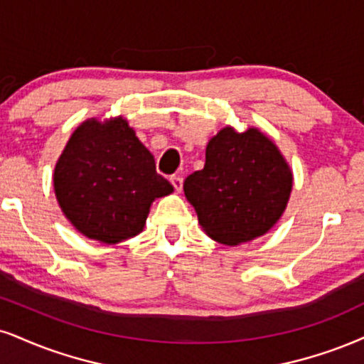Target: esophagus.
<instances>
[{"label":"esophagus","instance_id":"1","mask_svg":"<svg viewBox=\"0 0 364 364\" xmlns=\"http://www.w3.org/2000/svg\"><path fill=\"white\" fill-rule=\"evenodd\" d=\"M170 182H172L175 191H177V192L182 191V182L183 181H182L181 175H172V177H170Z\"/></svg>","mask_w":364,"mask_h":364}]
</instances>
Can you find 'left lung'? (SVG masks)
I'll use <instances>...</instances> for the list:
<instances>
[{
	"label": "left lung",
	"mask_w": 364,
	"mask_h": 364,
	"mask_svg": "<svg viewBox=\"0 0 364 364\" xmlns=\"http://www.w3.org/2000/svg\"><path fill=\"white\" fill-rule=\"evenodd\" d=\"M294 173L258 128L219 129L205 146L203 170L183 182L205 235L228 246L248 243L275 226L289 204Z\"/></svg>",
	"instance_id": "obj_1"
}]
</instances>
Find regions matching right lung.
Wrapping results in <instances>:
<instances>
[{
    "instance_id": "add662e5",
    "label": "right lung",
    "mask_w": 364,
    "mask_h": 364,
    "mask_svg": "<svg viewBox=\"0 0 364 364\" xmlns=\"http://www.w3.org/2000/svg\"><path fill=\"white\" fill-rule=\"evenodd\" d=\"M57 203L89 240L116 245L140 235L150 205L173 192L123 116L86 119L70 134L53 170Z\"/></svg>"
}]
</instances>
